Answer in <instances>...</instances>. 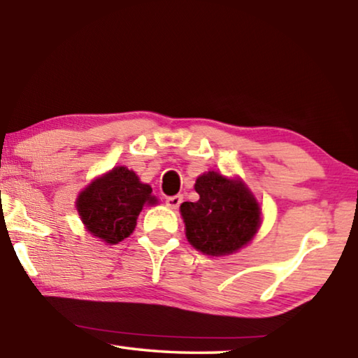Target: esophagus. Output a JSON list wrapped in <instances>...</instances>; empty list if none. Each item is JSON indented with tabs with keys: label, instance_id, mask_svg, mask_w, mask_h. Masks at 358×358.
<instances>
[{
	"label": "esophagus",
	"instance_id": "esophagus-1",
	"mask_svg": "<svg viewBox=\"0 0 358 358\" xmlns=\"http://www.w3.org/2000/svg\"><path fill=\"white\" fill-rule=\"evenodd\" d=\"M183 202V196H180V194H177V196H171V197H166V205L169 208H173L177 210L180 207V203Z\"/></svg>",
	"mask_w": 358,
	"mask_h": 358
}]
</instances>
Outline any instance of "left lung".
Wrapping results in <instances>:
<instances>
[{
    "instance_id": "8db88e82",
    "label": "left lung",
    "mask_w": 358,
    "mask_h": 358,
    "mask_svg": "<svg viewBox=\"0 0 358 358\" xmlns=\"http://www.w3.org/2000/svg\"><path fill=\"white\" fill-rule=\"evenodd\" d=\"M197 202L181 203L187 241L208 256H226L250 241L260 222V208L252 194L238 180L217 172L196 181Z\"/></svg>"
}]
</instances>
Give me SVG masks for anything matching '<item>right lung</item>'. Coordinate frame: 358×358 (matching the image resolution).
Returning a JSON list of instances; mask_svg holds the SVG:
<instances>
[{"instance_id":"obj_1","label":"right lung","mask_w":358,"mask_h":358,"mask_svg":"<svg viewBox=\"0 0 358 358\" xmlns=\"http://www.w3.org/2000/svg\"><path fill=\"white\" fill-rule=\"evenodd\" d=\"M155 202L151 187L141 183L134 172L115 167L78 196L77 210L94 237L115 245L129 237L142 208Z\"/></svg>"}]
</instances>
